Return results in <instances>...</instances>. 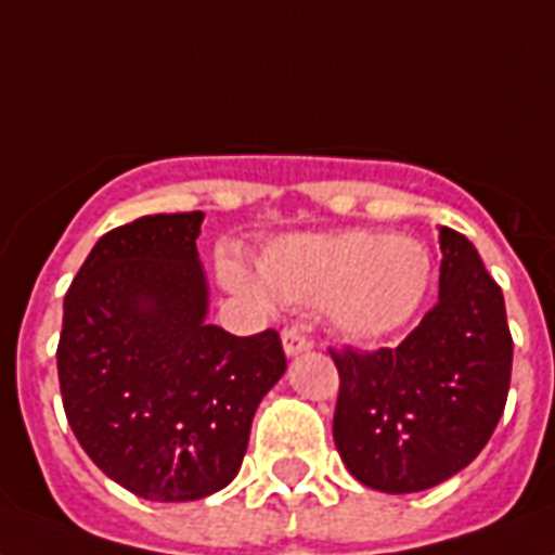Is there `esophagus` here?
<instances>
[{
	"label": "esophagus",
	"mask_w": 555,
	"mask_h": 555,
	"mask_svg": "<svg viewBox=\"0 0 555 555\" xmlns=\"http://www.w3.org/2000/svg\"><path fill=\"white\" fill-rule=\"evenodd\" d=\"M281 338H283V350H286V356H298L312 347V341H309L300 330H295V326H286Z\"/></svg>",
	"instance_id": "1"
}]
</instances>
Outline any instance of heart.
Here are the masks:
<instances>
[{"label":"heart","instance_id":"b5f03b06","mask_svg":"<svg viewBox=\"0 0 555 555\" xmlns=\"http://www.w3.org/2000/svg\"><path fill=\"white\" fill-rule=\"evenodd\" d=\"M231 289L260 295L237 257L222 260ZM260 274L289 307H324L330 326L353 341H373L405 326L431 283V255L414 237L379 231L295 234L266 248Z\"/></svg>","mask_w":555,"mask_h":555}]
</instances>
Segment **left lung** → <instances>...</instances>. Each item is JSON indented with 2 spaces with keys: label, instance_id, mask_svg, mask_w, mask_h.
Segmentation results:
<instances>
[{
  "label": "left lung",
  "instance_id": "8db88e82",
  "mask_svg": "<svg viewBox=\"0 0 555 555\" xmlns=\"http://www.w3.org/2000/svg\"><path fill=\"white\" fill-rule=\"evenodd\" d=\"M440 298L399 347L333 350V437L364 487L423 492L469 466L504 414L513 336L469 240L440 229Z\"/></svg>",
  "mask_w": 555,
  "mask_h": 555
}]
</instances>
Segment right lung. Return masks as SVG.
<instances>
[{
	"mask_svg": "<svg viewBox=\"0 0 555 555\" xmlns=\"http://www.w3.org/2000/svg\"><path fill=\"white\" fill-rule=\"evenodd\" d=\"M202 210L106 231L63 300L66 420L94 466L144 501L229 487L260 399L286 371L281 336L208 324Z\"/></svg>",
	"mask_w": 555,
	"mask_h": 555,
	"instance_id": "obj_1",
	"label": "right lung"
}]
</instances>
